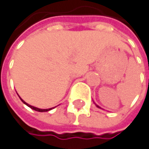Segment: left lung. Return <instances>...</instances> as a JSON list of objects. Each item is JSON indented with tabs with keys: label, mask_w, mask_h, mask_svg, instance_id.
Wrapping results in <instances>:
<instances>
[{
	"label": "left lung",
	"mask_w": 149,
	"mask_h": 149,
	"mask_svg": "<svg viewBox=\"0 0 149 149\" xmlns=\"http://www.w3.org/2000/svg\"><path fill=\"white\" fill-rule=\"evenodd\" d=\"M97 107H98V106H97ZM98 108H100V107H98Z\"/></svg>",
	"instance_id": "1"
}]
</instances>
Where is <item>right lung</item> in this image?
<instances>
[{"label":"right lung","instance_id":"obj_1","mask_svg":"<svg viewBox=\"0 0 149 149\" xmlns=\"http://www.w3.org/2000/svg\"><path fill=\"white\" fill-rule=\"evenodd\" d=\"M21 99V98H20ZM22 102L24 103V104H26L28 107H29L30 109H34V110H36V111H38V112H47V111H49V110H51L52 109H38V108H36V107H34V106H31V105H29V104H28L27 102L24 101L23 99H21Z\"/></svg>","mask_w":149,"mask_h":149}]
</instances>
